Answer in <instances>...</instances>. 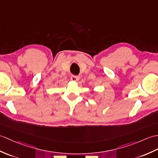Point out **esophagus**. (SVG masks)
Segmentation results:
<instances>
[{
  "instance_id": "esophagus-1",
  "label": "esophagus",
  "mask_w": 158,
  "mask_h": 158,
  "mask_svg": "<svg viewBox=\"0 0 158 158\" xmlns=\"http://www.w3.org/2000/svg\"><path fill=\"white\" fill-rule=\"evenodd\" d=\"M71 79L73 81H77L79 79V77L77 75H72Z\"/></svg>"
}]
</instances>
